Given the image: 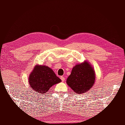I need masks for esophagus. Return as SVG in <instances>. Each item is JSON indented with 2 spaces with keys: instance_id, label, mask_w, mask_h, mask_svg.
Masks as SVG:
<instances>
[{
  "instance_id": "obj_1",
  "label": "esophagus",
  "mask_w": 125,
  "mask_h": 125,
  "mask_svg": "<svg viewBox=\"0 0 125 125\" xmlns=\"http://www.w3.org/2000/svg\"><path fill=\"white\" fill-rule=\"evenodd\" d=\"M60 78H61V80H62V82H64L65 81V78L63 76H61Z\"/></svg>"
}]
</instances>
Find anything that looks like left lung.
Segmentation results:
<instances>
[{"instance_id": "1", "label": "left lung", "mask_w": 125, "mask_h": 125, "mask_svg": "<svg viewBox=\"0 0 125 125\" xmlns=\"http://www.w3.org/2000/svg\"><path fill=\"white\" fill-rule=\"evenodd\" d=\"M95 81V73L87 62L77 64L68 77L67 83L76 94H82L91 88Z\"/></svg>"}]
</instances>
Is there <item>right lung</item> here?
<instances>
[{
  "label": "right lung",
  "instance_id": "add662e5",
  "mask_svg": "<svg viewBox=\"0 0 125 125\" xmlns=\"http://www.w3.org/2000/svg\"><path fill=\"white\" fill-rule=\"evenodd\" d=\"M61 82L53 70L46 65L35 66L29 77L30 87L40 94H44L50 87Z\"/></svg>",
  "mask_w": 125,
  "mask_h": 125
}]
</instances>
